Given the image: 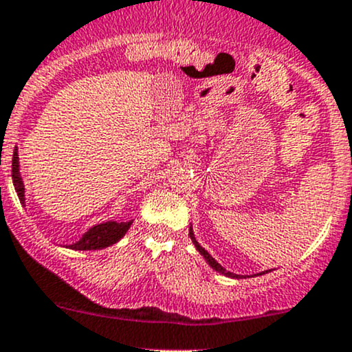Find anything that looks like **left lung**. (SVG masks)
<instances>
[{"mask_svg": "<svg viewBox=\"0 0 352 352\" xmlns=\"http://www.w3.org/2000/svg\"><path fill=\"white\" fill-rule=\"evenodd\" d=\"M188 234H190V239H192V243L195 244V248H197V251H199V253H201L202 256L206 258V260H207V263H209L210 266H212V268L216 270V272L223 273V275H226V276H234V278H238V275H234V273H231V272H226V270L223 268V266H221L219 263H217V261L214 260V258L210 256L209 253H207V251L204 250V248H202L201 244H199L197 241H195V238H194V232H192V228H190V231H188Z\"/></svg>", "mask_w": 352, "mask_h": 352, "instance_id": "obj_1", "label": "left lung"}]
</instances>
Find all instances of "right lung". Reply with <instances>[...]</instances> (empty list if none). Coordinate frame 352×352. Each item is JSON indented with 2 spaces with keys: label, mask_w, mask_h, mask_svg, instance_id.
<instances>
[{
  "label": "right lung",
  "mask_w": 352,
  "mask_h": 352,
  "mask_svg": "<svg viewBox=\"0 0 352 352\" xmlns=\"http://www.w3.org/2000/svg\"><path fill=\"white\" fill-rule=\"evenodd\" d=\"M11 177H13V186L16 188V194L20 197V201H25V188L23 182H21V177L18 173V153L14 151L13 153V162H11ZM131 226V221L128 223H114V221H109V223L98 224L94 228H91L82 238L79 239L76 244H70V250H101V248L111 246L116 241H120L123 238L124 232L128 231V228Z\"/></svg>",
  "instance_id": "right-lung-1"
}]
</instances>
